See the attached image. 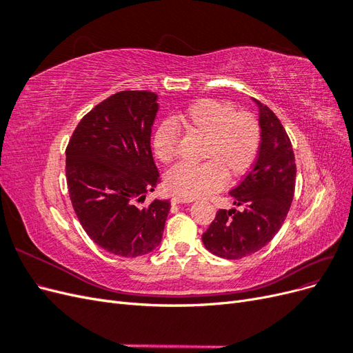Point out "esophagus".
<instances>
[{"label": "esophagus", "mask_w": 353, "mask_h": 353, "mask_svg": "<svg viewBox=\"0 0 353 353\" xmlns=\"http://www.w3.org/2000/svg\"><path fill=\"white\" fill-rule=\"evenodd\" d=\"M190 201H191V199H184V197H179V196L172 197L174 205H178V203H190Z\"/></svg>", "instance_id": "1"}]
</instances>
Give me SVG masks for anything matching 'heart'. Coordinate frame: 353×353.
I'll list each match as a JSON object with an SVG mask.
<instances>
[{
    "label": "heart",
    "instance_id": "obj_1",
    "mask_svg": "<svg viewBox=\"0 0 353 353\" xmlns=\"http://www.w3.org/2000/svg\"><path fill=\"white\" fill-rule=\"evenodd\" d=\"M191 135L205 138L199 165L178 163L168 170L165 183L170 193L184 199L208 196L222 187L225 176L237 179L258 157L262 130L256 116L237 110L230 101L200 100L178 119ZM179 134L172 122L160 125L153 135V152L162 163L176 157Z\"/></svg>",
    "mask_w": 353,
    "mask_h": 353
}]
</instances>
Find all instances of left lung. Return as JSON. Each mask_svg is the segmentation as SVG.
<instances>
[{
    "label": "left lung",
    "instance_id": "obj_1",
    "mask_svg": "<svg viewBox=\"0 0 353 353\" xmlns=\"http://www.w3.org/2000/svg\"><path fill=\"white\" fill-rule=\"evenodd\" d=\"M259 105L262 141L258 157L239 185L231 191L237 209H219L201 236L213 254L237 261L268 244L287 216L296 185V163L292 141L279 117Z\"/></svg>",
    "mask_w": 353,
    "mask_h": 353
}]
</instances>
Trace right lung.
<instances>
[{"label": "right lung", "instance_id": "add662e5", "mask_svg": "<svg viewBox=\"0 0 353 353\" xmlns=\"http://www.w3.org/2000/svg\"><path fill=\"white\" fill-rule=\"evenodd\" d=\"M150 91H119L85 114L66 147L69 197L82 228L101 249L125 258L159 245L168 200L137 203L160 183L150 135L157 113Z\"/></svg>", "mask_w": 353, "mask_h": 353}]
</instances>
